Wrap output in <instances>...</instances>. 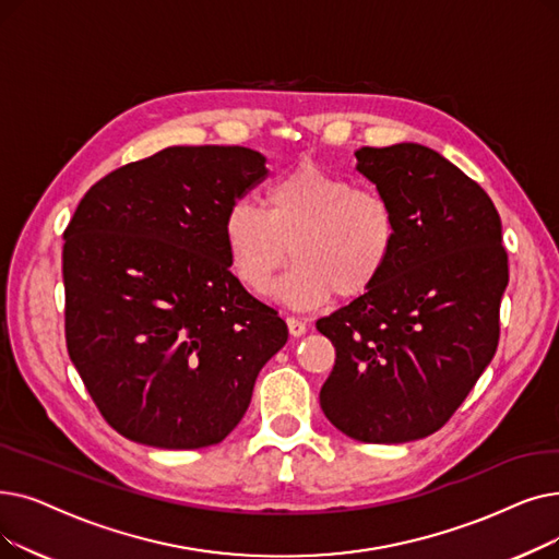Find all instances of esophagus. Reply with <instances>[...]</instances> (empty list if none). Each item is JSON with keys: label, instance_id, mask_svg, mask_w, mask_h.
<instances>
[{"label": "esophagus", "instance_id": "obj_1", "mask_svg": "<svg viewBox=\"0 0 559 559\" xmlns=\"http://www.w3.org/2000/svg\"><path fill=\"white\" fill-rule=\"evenodd\" d=\"M287 331H289V335L301 337V335L308 331V326H306V322H301L299 318H287Z\"/></svg>", "mask_w": 559, "mask_h": 559}]
</instances>
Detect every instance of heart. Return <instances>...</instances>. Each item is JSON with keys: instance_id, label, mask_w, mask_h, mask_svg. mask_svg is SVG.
I'll return each mask as SVG.
<instances>
[{"instance_id": "obj_1", "label": "heart", "mask_w": 559, "mask_h": 559, "mask_svg": "<svg viewBox=\"0 0 559 559\" xmlns=\"http://www.w3.org/2000/svg\"><path fill=\"white\" fill-rule=\"evenodd\" d=\"M230 270L251 293H264L293 253L274 297L297 310L354 299L377 285L397 249L395 212L381 193L318 164H301L266 189L264 210L239 199L224 214Z\"/></svg>"}]
</instances>
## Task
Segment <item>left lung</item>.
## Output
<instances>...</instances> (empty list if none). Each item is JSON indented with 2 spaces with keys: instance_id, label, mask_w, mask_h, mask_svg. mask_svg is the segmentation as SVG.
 <instances>
[{
  "instance_id": "8db88e82",
  "label": "left lung",
  "mask_w": 559,
  "mask_h": 559,
  "mask_svg": "<svg viewBox=\"0 0 559 559\" xmlns=\"http://www.w3.org/2000/svg\"><path fill=\"white\" fill-rule=\"evenodd\" d=\"M354 155L395 212L397 249L372 289L318 320L335 347L320 404L349 439L408 443L450 420L496 354L502 224L487 191L427 145Z\"/></svg>"
}]
</instances>
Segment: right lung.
Returning <instances> with one entry per match:
<instances>
[{
  "label": "right lung",
  "instance_id": "right-lung-1",
  "mask_svg": "<svg viewBox=\"0 0 559 559\" xmlns=\"http://www.w3.org/2000/svg\"><path fill=\"white\" fill-rule=\"evenodd\" d=\"M264 162L245 145H171L95 182L63 233L70 360L134 443H222L287 343L276 310L230 274L222 233Z\"/></svg>",
  "mask_w": 559,
  "mask_h": 559
}]
</instances>
